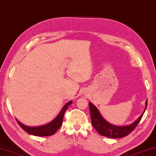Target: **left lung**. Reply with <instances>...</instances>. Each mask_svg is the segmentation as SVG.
Segmentation results:
<instances>
[{
  "label": "left lung",
  "instance_id": "left-lung-1",
  "mask_svg": "<svg viewBox=\"0 0 156 156\" xmlns=\"http://www.w3.org/2000/svg\"><path fill=\"white\" fill-rule=\"evenodd\" d=\"M89 105L92 125L94 127V128L97 130L99 134L108 138H119L126 136L130 134L134 129L135 127L137 126L138 123L140 122V121L143 117L144 112L146 110L147 100L145 102V108L140 117L134 122L126 126H115L108 123L106 119H104L95 106L93 105L91 102H89Z\"/></svg>",
  "mask_w": 156,
  "mask_h": 156
}]
</instances>
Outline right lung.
<instances>
[{
    "label": "right lung",
    "instance_id": "right-lung-1",
    "mask_svg": "<svg viewBox=\"0 0 156 156\" xmlns=\"http://www.w3.org/2000/svg\"><path fill=\"white\" fill-rule=\"evenodd\" d=\"M72 103V101L71 100L65 104L64 106L62 108L61 111L59 112L58 115L52 121H51L48 123L45 124V125L39 126H25L24 124L16 119L17 122L18 123L19 126H20L24 131H26L29 134L37 136H48L53 135L57 130L60 128L62 123H63V116L65 112L68 108L69 105Z\"/></svg>",
    "mask_w": 156,
    "mask_h": 156
}]
</instances>
